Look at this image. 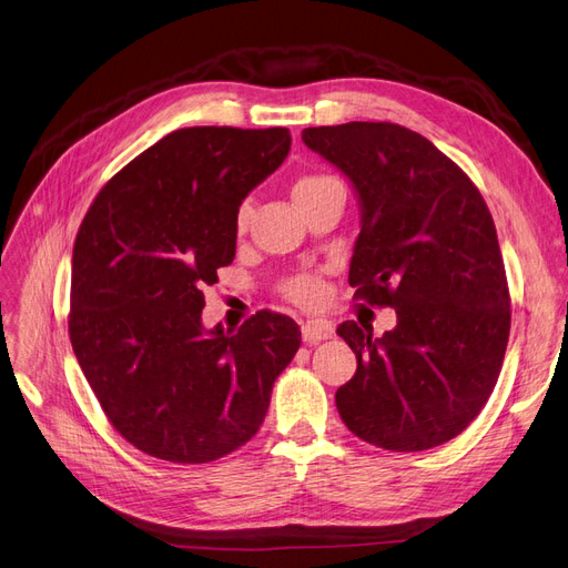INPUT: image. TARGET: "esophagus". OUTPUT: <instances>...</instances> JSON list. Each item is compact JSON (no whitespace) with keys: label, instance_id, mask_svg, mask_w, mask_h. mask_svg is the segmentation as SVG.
Segmentation results:
<instances>
[{"label":"esophagus","instance_id":"34e87169","mask_svg":"<svg viewBox=\"0 0 568 568\" xmlns=\"http://www.w3.org/2000/svg\"><path fill=\"white\" fill-rule=\"evenodd\" d=\"M301 332H303V341H305V343H320V341H326V338H332V336H334L332 324L317 322V320L303 322Z\"/></svg>","mask_w":568,"mask_h":568}]
</instances>
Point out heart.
I'll return each instance as SVG.
<instances>
[{
  "label": "heart",
  "mask_w": 568,
  "mask_h": 568,
  "mask_svg": "<svg viewBox=\"0 0 568 568\" xmlns=\"http://www.w3.org/2000/svg\"><path fill=\"white\" fill-rule=\"evenodd\" d=\"M329 180H334V178H329V175H311V178H303V180L296 182L294 194L307 192V189L320 186V184L329 182ZM246 222H248V205H244L242 213H239V217H236L239 230H244ZM286 294H288L291 298H294L296 303H301V305H317V303L322 301V284H320V280L311 277V274H303V277H296V280H291V282L286 284Z\"/></svg>",
  "instance_id": "obj_1"
}]
</instances>
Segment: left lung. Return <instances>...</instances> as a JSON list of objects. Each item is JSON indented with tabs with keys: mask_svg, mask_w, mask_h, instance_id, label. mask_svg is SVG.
I'll list each match as a JSON object with an SVG mask.
<instances>
[{
	"mask_svg": "<svg viewBox=\"0 0 568 568\" xmlns=\"http://www.w3.org/2000/svg\"><path fill=\"white\" fill-rule=\"evenodd\" d=\"M353 186L359 234L348 282L390 305L382 338L348 320L336 334L357 357L336 390L338 415L376 448L417 453L467 428L495 388L509 338V288L484 196L426 136L393 123L303 130Z\"/></svg>",
	"mask_w": 568,
	"mask_h": 568,
	"instance_id": "1",
	"label": "left lung"
}]
</instances>
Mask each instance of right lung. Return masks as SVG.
<instances>
[{
    "label": "right lung",
    "mask_w": 568,
    "mask_h": 568,
    "mask_svg": "<svg viewBox=\"0 0 568 568\" xmlns=\"http://www.w3.org/2000/svg\"><path fill=\"white\" fill-rule=\"evenodd\" d=\"M291 149L286 128H184L149 146L84 215L71 343L99 405L134 448L203 464L261 428L298 324L263 311L205 329L203 286L234 261L239 205Z\"/></svg>",
    "instance_id": "right-lung-1"
}]
</instances>
